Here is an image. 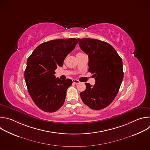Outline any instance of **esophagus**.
<instances>
[{"mask_svg": "<svg viewBox=\"0 0 150 150\" xmlns=\"http://www.w3.org/2000/svg\"><path fill=\"white\" fill-rule=\"evenodd\" d=\"M72 82L74 83H79V81L78 80H77V79H73Z\"/></svg>", "mask_w": 150, "mask_h": 150, "instance_id": "34e87169", "label": "esophagus"}]
</instances>
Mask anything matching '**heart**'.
Here are the masks:
<instances>
[{
    "mask_svg": "<svg viewBox=\"0 0 150 150\" xmlns=\"http://www.w3.org/2000/svg\"><path fill=\"white\" fill-rule=\"evenodd\" d=\"M80 53V52H79V53Z\"/></svg>",
    "mask_w": 150,
    "mask_h": 150,
    "instance_id": "1",
    "label": "heart"
}]
</instances>
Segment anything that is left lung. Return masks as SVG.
<instances>
[{
    "label": "left lung",
    "mask_w": 150,
    "mask_h": 150,
    "mask_svg": "<svg viewBox=\"0 0 150 150\" xmlns=\"http://www.w3.org/2000/svg\"><path fill=\"white\" fill-rule=\"evenodd\" d=\"M81 49L88 56V71L94 74V86L85 83L80 93L84 104L93 110L108 107L117 94L123 78L122 60L109 43L92 38H78Z\"/></svg>",
    "instance_id": "8db88e82"
}]
</instances>
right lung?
Returning a JSON list of instances; mask_svg holds the SVG:
<instances>
[{
    "mask_svg": "<svg viewBox=\"0 0 150 150\" xmlns=\"http://www.w3.org/2000/svg\"><path fill=\"white\" fill-rule=\"evenodd\" d=\"M78 43L76 38L50 40L40 45L28 57L24 77L30 96L42 111H57L65 102L72 81L56 78L55 70Z\"/></svg>",
    "mask_w": 150,
    "mask_h": 150,
    "instance_id": "obj_1",
    "label": "right lung"
}]
</instances>
